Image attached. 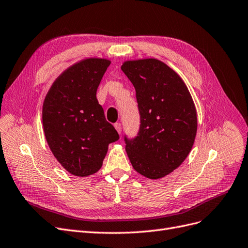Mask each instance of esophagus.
I'll return each mask as SVG.
<instances>
[{
    "label": "esophagus",
    "mask_w": 248,
    "mask_h": 248,
    "mask_svg": "<svg viewBox=\"0 0 248 248\" xmlns=\"http://www.w3.org/2000/svg\"><path fill=\"white\" fill-rule=\"evenodd\" d=\"M114 127H115V130L117 131V133L118 134H121L122 133V124H119V123H116L115 124H114Z\"/></svg>",
    "instance_id": "esophagus-1"
}]
</instances>
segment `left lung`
I'll use <instances>...</instances> for the list:
<instances>
[{
  "mask_svg": "<svg viewBox=\"0 0 248 248\" xmlns=\"http://www.w3.org/2000/svg\"><path fill=\"white\" fill-rule=\"evenodd\" d=\"M122 70L136 89L141 116L138 136L125 141L134 170L157 180L178 169L189 155L197 133V112L182 78L166 63L126 60Z\"/></svg>",
  "mask_w": 248,
  "mask_h": 248,
  "instance_id": "8db88e82",
  "label": "left lung"
}]
</instances>
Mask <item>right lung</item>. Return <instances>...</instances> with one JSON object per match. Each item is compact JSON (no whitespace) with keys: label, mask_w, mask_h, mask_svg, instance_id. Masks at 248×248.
I'll list each match as a JSON object with an SVG mask.
<instances>
[{"label":"right lung","mask_w":248,"mask_h":248,"mask_svg":"<svg viewBox=\"0 0 248 248\" xmlns=\"http://www.w3.org/2000/svg\"><path fill=\"white\" fill-rule=\"evenodd\" d=\"M111 61L86 58L54 80L43 103V127L55 158L71 175L88 177L103 164L119 136L98 103L97 89Z\"/></svg>","instance_id":"add662e5"}]
</instances>
